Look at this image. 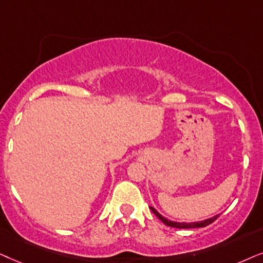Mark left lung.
Returning <instances> with one entry per match:
<instances>
[{"label": "left lung", "mask_w": 263, "mask_h": 263, "mask_svg": "<svg viewBox=\"0 0 263 263\" xmlns=\"http://www.w3.org/2000/svg\"><path fill=\"white\" fill-rule=\"evenodd\" d=\"M150 209H152V212L154 213V214H155L157 218H159L161 221L164 223V225H167L170 227H176V229H197V227H205V226L211 225L212 222H214L215 220L220 216V215H215L211 219L203 220V221H198V222H190V223L189 222H174V221H171V220H167L166 218H163V216L159 214V213H157L153 207H150Z\"/></svg>", "instance_id": "left-lung-1"}]
</instances>
